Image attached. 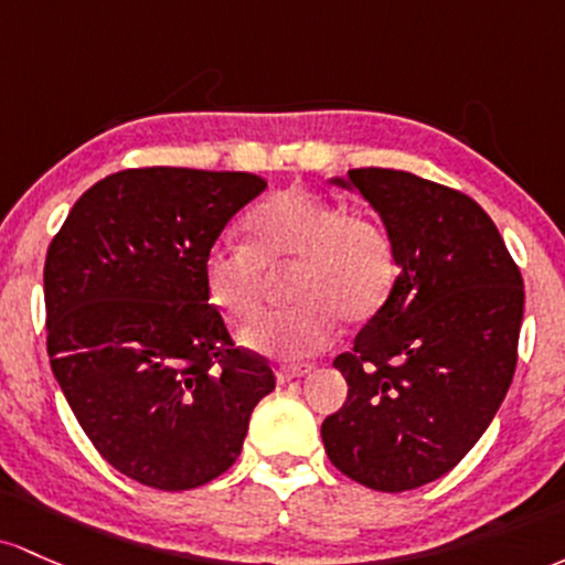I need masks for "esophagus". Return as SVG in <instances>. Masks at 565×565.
Wrapping results in <instances>:
<instances>
[{
	"mask_svg": "<svg viewBox=\"0 0 565 565\" xmlns=\"http://www.w3.org/2000/svg\"><path fill=\"white\" fill-rule=\"evenodd\" d=\"M309 371H312V367H309V365L280 367V371H277V382H280V384H288V382H294V379H301V376H307Z\"/></svg>",
	"mask_w": 565,
	"mask_h": 565,
	"instance_id": "1",
	"label": "esophagus"
}]
</instances>
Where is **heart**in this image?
<instances>
[{"label": "heart", "mask_w": 565, "mask_h": 565, "mask_svg": "<svg viewBox=\"0 0 565 565\" xmlns=\"http://www.w3.org/2000/svg\"><path fill=\"white\" fill-rule=\"evenodd\" d=\"M248 232L250 243L224 237L207 248L205 288L230 320L245 322L262 307L264 266L296 262L290 299L299 303L256 317L243 331L245 344L282 360L326 350L339 317H371L397 280L390 232L307 189H285L253 207Z\"/></svg>", "instance_id": "heart-1"}]
</instances>
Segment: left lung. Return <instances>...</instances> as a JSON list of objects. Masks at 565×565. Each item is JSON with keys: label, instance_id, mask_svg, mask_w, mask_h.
Masks as SVG:
<instances>
[{"label": "left lung", "instance_id": "left-lung-1", "mask_svg": "<svg viewBox=\"0 0 565 565\" xmlns=\"http://www.w3.org/2000/svg\"><path fill=\"white\" fill-rule=\"evenodd\" d=\"M331 181L379 213L401 275L333 360L350 392L320 435L347 478L411 491L451 472L497 416L518 363L523 277L467 194L386 168Z\"/></svg>", "mask_w": 565, "mask_h": 565}]
</instances>
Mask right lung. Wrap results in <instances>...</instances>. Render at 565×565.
I'll use <instances>...</instances> for the list:
<instances>
[{"label": "right lung", "mask_w": 565, "mask_h": 565, "mask_svg": "<svg viewBox=\"0 0 565 565\" xmlns=\"http://www.w3.org/2000/svg\"><path fill=\"white\" fill-rule=\"evenodd\" d=\"M266 181L138 168L74 202L44 262L47 354L95 451L160 491L205 486L234 465L250 414L275 390L234 350L202 262Z\"/></svg>", "instance_id": "add662e5"}]
</instances>
